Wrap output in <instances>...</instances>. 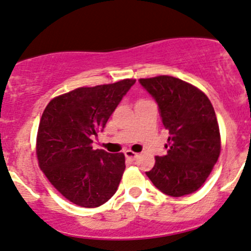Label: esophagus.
Returning <instances> with one entry per match:
<instances>
[{
	"label": "esophagus",
	"mask_w": 251,
	"mask_h": 251,
	"mask_svg": "<svg viewBox=\"0 0 251 251\" xmlns=\"http://www.w3.org/2000/svg\"><path fill=\"white\" fill-rule=\"evenodd\" d=\"M125 156H126V159H128V160H131V161H134V160L138 159L139 155L137 154V152L131 151V150H126V151H125Z\"/></svg>",
	"instance_id": "esophagus-1"
}]
</instances>
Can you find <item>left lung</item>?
<instances>
[{
	"mask_svg": "<svg viewBox=\"0 0 251 251\" xmlns=\"http://www.w3.org/2000/svg\"><path fill=\"white\" fill-rule=\"evenodd\" d=\"M151 95L168 131L165 156L155 157L148 178L163 194L180 197L203 185L220 155V132L209 99L181 79L159 75L139 79Z\"/></svg>",
	"mask_w": 251,
	"mask_h": 251,
	"instance_id": "left-lung-1",
	"label": "left lung"
}]
</instances>
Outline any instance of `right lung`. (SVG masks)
<instances>
[{
  "mask_svg": "<svg viewBox=\"0 0 251 251\" xmlns=\"http://www.w3.org/2000/svg\"><path fill=\"white\" fill-rule=\"evenodd\" d=\"M136 83L78 88L49 102L37 134L41 170L65 199L85 208L103 204L117 192L125 171L123 152L92 149L112 113Z\"/></svg>",
  "mask_w": 251,
  "mask_h": 251,
  "instance_id": "obj_1",
  "label": "right lung"
}]
</instances>
